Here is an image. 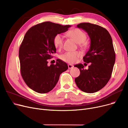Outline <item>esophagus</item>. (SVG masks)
I'll list each match as a JSON object with an SVG mask.
<instances>
[{
    "label": "esophagus",
    "instance_id": "esophagus-1",
    "mask_svg": "<svg viewBox=\"0 0 128 128\" xmlns=\"http://www.w3.org/2000/svg\"><path fill=\"white\" fill-rule=\"evenodd\" d=\"M68 68L69 69H70V68H74V66L72 65H71V64H68Z\"/></svg>",
    "mask_w": 128,
    "mask_h": 128
}]
</instances>
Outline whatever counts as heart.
<instances>
[{
	"instance_id": "1",
	"label": "heart",
	"mask_w": 128,
	"mask_h": 128,
	"mask_svg": "<svg viewBox=\"0 0 128 128\" xmlns=\"http://www.w3.org/2000/svg\"><path fill=\"white\" fill-rule=\"evenodd\" d=\"M68 35L75 40L80 48L85 49L88 47V42L86 40V35L82 30L78 28H74L68 32ZM53 44L56 48L61 49L64 44L63 36L60 34L56 35L53 38ZM82 56V54L80 51L68 52L60 56V59L65 62L72 64L76 62Z\"/></svg>"
}]
</instances>
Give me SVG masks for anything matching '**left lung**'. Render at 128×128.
Returning a JSON list of instances; mask_svg holds the SVG:
<instances>
[{"label":"left lung","instance_id":"left-lung-1","mask_svg":"<svg viewBox=\"0 0 128 128\" xmlns=\"http://www.w3.org/2000/svg\"><path fill=\"white\" fill-rule=\"evenodd\" d=\"M77 26L85 30L90 38L89 50L83 59L91 65L88 70H84L82 64L74 66L80 72L75 82L82 91L94 93L105 86L112 76L116 58L112 39L109 32L99 25L82 23Z\"/></svg>","mask_w":128,"mask_h":128}]
</instances>
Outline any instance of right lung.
<instances>
[{
    "label": "right lung",
    "instance_id": "right-lung-1",
    "mask_svg": "<svg viewBox=\"0 0 128 128\" xmlns=\"http://www.w3.org/2000/svg\"><path fill=\"white\" fill-rule=\"evenodd\" d=\"M70 25L45 22L33 26L26 32L19 49L20 69L24 81L31 89L39 93L51 91L61 73L68 69L65 62L56 60L48 65V60L56 52L53 38L68 30Z\"/></svg>",
    "mask_w": 128,
    "mask_h": 128
}]
</instances>
